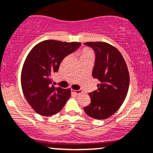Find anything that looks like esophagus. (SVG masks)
<instances>
[{"mask_svg":"<svg viewBox=\"0 0 153 153\" xmlns=\"http://www.w3.org/2000/svg\"><path fill=\"white\" fill-rule=\"evenodd\" d=\"M71 93H73L75 95H80V93H82V91L80 90H78V91H75V90H72Z\"/></svg>","mask_w":153,"mask_h":153,"instance_id":"34e87169","label":"esophagus"}]
</instances>
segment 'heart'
I'll return each mask as SVG.
<instances>
[{
    "label": "heart",
    "mask_w": 153,
    "mask_h": 153,
    "mask_svg": "<svg viewBox=\"0 0 153 153\" xmlns=\"http://www.w3.org/2000/svg\"><path fill=\"white\" fill-rule=\"evenodd\" d=\"M93 56V53L91 49L88 48H85L82 50L81 54H80V58H85V57Z\"/></svg>",
    "instance_id": "heart-1"
}]
</instances>
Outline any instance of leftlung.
<instances>
[{"mask_svg": "<svg viewBox=\"0 0 153 153\" xmlns=\"http://www.w3.org/2000/svg\"><path fill=\"white\" fill-rule=\"evenodd\" d=\"M95 53L93 77L100 81L89 93L91 102L84 108L88 116L105 120L113 115L128 94L130 76L124 58L116 48L104 42H87Z\"/></svg>", "mask_w": 153, "mask_h": 153, "instance_id": "obj_1", "label": "left lung"}]
</instances>
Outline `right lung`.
<instances>
[{"instance_id": "obj_1", "label": "right lung", "mask_w": 153, "mask_h": 153, "mask_svg": "<svg viewBox=\"0 0 153 153\" xmlns=\"http://www.w3.org/2000/svg\"><path fill=\"white\" fill-rule=\"evenodd\" d=\"M80 45L78 42L47 40L37 44L27 55L21 72V86L25 99L37 113L55 115L71 97V89L56 88L51 77L58 71L62 60Z\"/></svg>"}]
</instances>
